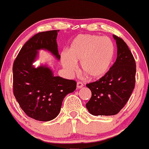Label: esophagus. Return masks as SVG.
I'll return each mask as SVG.
<instances>
[{
	"label": "esophagus",
	"mask_w": 149,
	"mask_h": 149,
	"mask_svg": "<svg viewBox=\"0 0 149 149\" xmlns=\"http://www.w3.org/2000/svg\"><path fill=\"white\" fill-rule=\"evenodd\" d=\"M83 86H84L83 83H82V82H78L77 83V87L78 89L82 88V87H83Z\"/></svg>",
	"instance_id": "1"
}]
</instances>
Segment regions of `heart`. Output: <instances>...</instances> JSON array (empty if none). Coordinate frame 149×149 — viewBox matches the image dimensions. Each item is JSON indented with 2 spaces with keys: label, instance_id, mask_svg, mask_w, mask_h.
Here are the masks:
<instances>
[{
  "label": "heart",
  "instance_id": "obj_1",
  "mask_svg": "<svg viewBox=\"0 0 149 149\" xmlns=\"http://www.w3.org/2000/svg\"><path fill=\"white\" fill-rule=\"evenodd\" d=\"M115 55V45L108 37L79 34L73 39L68 53H62V63L70 72L80 62L81 70L93 79L102 77L108 72Z\"/></svg>",
  "mask_w": 149,
  "mask_h": 149
}]
</instances>
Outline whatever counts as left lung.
<instances>
[{
  "label": "left lung",
  "mask_w": 149,
  "mask_h": 149,
  "mask_svg": "<svg viewBox=\"0 0 149 149\" xmlns=\"http://www.w3.org/2000/svg\"><path fill=\"white\" fill-rule=\"evenodd\" d=\"M117 44V59L109 71L95 82L87 84L92 97L86 104L94 116H113L129 100L136 84V61L128 45L113 35Z\"/></svg>",
  "instance_id": "obj_1"
}]
</instances>
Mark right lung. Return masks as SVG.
Wrapping results in <instances>:
<instances>
[{"label":"right lung","instance_id":"right-lung-1","mask_svg":"<svg viewBox=\"0 0 149 149\" xmlns=\"http://www.w3.org/2000/svg\"><path fill=\"white\" fill-rule=\"evenodd\" d=\"M59 30L39 32L25 43L13 65V91L24 113L31 118L49 121L60 112L62 101L77 87L75 80L54 77L46 66L35 68L37 50L47 49L58 59Z\"/></svg>","mask_w":149,"mask_h":149}]
</instances>
